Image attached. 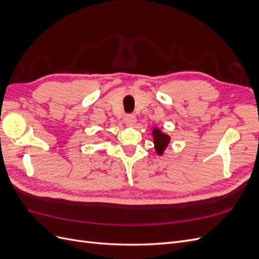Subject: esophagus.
Masks as SVG:
<instances>
[{
  "instance_id": "obj_1",
  "label": "esophagus",
  "mask_w": 259,
  "mask_h": 259,
  "mask_svg": "<svg viewBox=\"0 0 259 259\" xmlns=\"http://www.w3.org/2000/svg\"><path fill=\"white\" fill-rule=\"evenodd\" d=\"M125 124L128 125V126H132V125H135L136 123V115L135 114H127L126 116H125Z\"/></svg>"
}]
</instances>
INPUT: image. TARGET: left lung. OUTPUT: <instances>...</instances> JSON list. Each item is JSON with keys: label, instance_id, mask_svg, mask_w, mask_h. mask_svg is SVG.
I'll return each instance as SVG.
<instances>
[{"label": "left lung", "instance_id": "1", "mask_svg": "<svg viewBox=\"0 0 259 259\" xmlns=\"http://www.w3.org/2000/svg\"><path fill=\"white\" fill-rule=\"evenodd\" d=\"M152 136H153L155 151L159 155H162L164 153V150H165L170 142V137L167 134H164V133L158 127L153 128Z\"/></svg>", "mask_w": 259, "mask_h": 259}]
</instances>
